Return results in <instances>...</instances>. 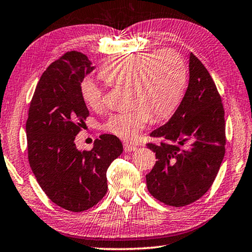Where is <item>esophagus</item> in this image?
I'll use <instances>...</instances> for the list:
<instances>
[{
	"label": "esophagus",
	"mask_w": 252,
	"mask_h": 252,
	"mask_svg": "<svg viewBox=\"0 0 252 252\" xmlns=\"http://www.w3.org/2000/svg\"><path fill=\"white\" fill-rule=\"evenodd\" d=\"M123 146H125V150L126 151V153H131V151L137 150V148H138L135 145H132V143H127V142L123 143Z\"/></svg>",
	"instance_id": "1"
}]
</instances>
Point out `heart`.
<instances>
[{"label":"heart","instance_id":"obj_1","mask_svg":"<svg viewBox=\"0 0 252 252\" xmlns=\"http://www.w3.org/2000/svg\"><path fill=\"white\" fill-rule=\"evenodd\" d=\"M99 75L113 85H129L133 106L111 114L104 130L123 140H133L151 117L161 121L176 110L185 91L187 68L176 51L160 50L117 56L102 66ZM79 89L92 109L103 105L102 91L91 78H84Z\"/></svg>","mask_w":252,"mask_h":252}]
</instances>
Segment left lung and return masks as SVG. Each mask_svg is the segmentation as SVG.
Here are the masks:
<instances>
[{"label":"left lung","mask_w":252,"mask_h":252,"mask_svg":"<svg viewBox=\"0 0 252 252\" xmlns=\"http://www.w3.org/2000/svg\"><path fill=\"white\" fill-rule=\"evenodd\" d=\"M189 87L177 110L150 137L156 154L146 176L149 193L181 207L201 198L212 186L225 154L224 109L217 86L201 61L189 55Z\"/></svg>","instance_id":"1"}]
</instances>
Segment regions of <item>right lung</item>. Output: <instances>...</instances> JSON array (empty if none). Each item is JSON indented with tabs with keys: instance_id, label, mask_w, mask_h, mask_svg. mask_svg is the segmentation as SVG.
<instances>
[{
	"instance_id": "add662e5",
	"label": "right lung",
	"mask_w": 252,
	"mask_h": 252,
	"mask_svg": "<svg viewBox=\"0 0 252 252\" xmlns=\"http://www.w3.org/2000/svg\"><path fill=\"white\" fill-rule=\"evenodd\" d=\"M87 56L68 51L39 79L29 107L28 158L40 187L55 204L82 212L104 197L106 170L123 151L113 134H102L92 150H78L75 138L90 115L81 82L94 70Z\"/></svg>"
}]
</instances>
